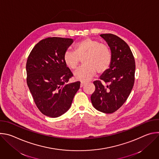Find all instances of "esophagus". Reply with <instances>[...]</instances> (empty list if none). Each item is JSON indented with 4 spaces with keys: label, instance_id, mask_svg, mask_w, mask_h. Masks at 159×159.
I'll use <instances>...</instances> for the list:
<instances>
[{
    "label": "esophagus",
    "instance_id": "esophagus-1",
    "mask_svg": "<svg viewBox=\"0 0 159 159\" xmlns=\"http://www.w3.org/2000/svg\"><path fill=\"white\" fill-rule=\"evenodd\" d=\"M85 84V82H81V83H80V87H82L83 86H84Z\"/></svg>",
    "mask_w": 159,
    "mask_h": 159
}]
</instances>
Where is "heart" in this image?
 Instances as JSON below:
<instances>
[{
	"instance_id": "heart-1",
	"label": "heart",
	"mask_w": 159,
	"mask_h": 159,
	"mask_svg": "<svg viewBox=\"0 0 159 159\" xmlns=\"http://www.w3.org/2000/svg\"><path fill=\"white\" fill-rule=\"evenodd\" d=\"M75 52L66 50L63 56L65 65L71 70H75L83 60L84 65L74 73L76 80L87 82L96 74L106 72L112 61V52L106 44L91 38H85L77 43L74 47Z\"/></svg>"
}]
</instances>
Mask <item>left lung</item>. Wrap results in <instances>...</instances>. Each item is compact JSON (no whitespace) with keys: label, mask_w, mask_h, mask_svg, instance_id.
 <instances>
[{"label":"left lung","mask_w":159,"mask_h":159,"mask_svg":"<svg viewBox=\"0 0 159 159\" xmlns=\"http://www.w3.org/2000/svg\"><path fill=\"white\" fill-rule=\"evenodd\" d=\"M107 43L112 52L109 69L93 83L95 91L90 96L93 106L107 113L116 111L125 102L134 82L135 61L128 44L116 35H100Z\"/></svg>","instance_id":"8db88e82"}]
</instances>
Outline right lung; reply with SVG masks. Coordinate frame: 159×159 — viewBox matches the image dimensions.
<instances>
[{
	"label": "right lung",
	"mask_w": 159,
	"mask_h": 159,
	"mask_svg": "<svg viewBox=\"0 0 159 159\" xmlns=\"http://www.w3.org/2000/svg\"><path fill=\"white\" fill-rule=\"evenodd\" d=\"M73 42L71 38H45L35 45L27 60L28 86L38 109L48 117H58L69 110L80 88L79 81L66 84L74 75L63 56Z\"/></svg>",
	"instance_id": "add662e5"
}]
</instances>
